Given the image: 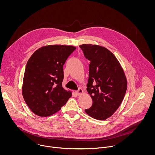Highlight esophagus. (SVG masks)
I'll use <instances>...</instances> for the list:
<instances>
[{
  "mask_svg": "<svg viewBox=\"0 0 155 155\" xmlns=\"http://www.w3.org/2000/svg\"><path fill=\"white\" fill-rule=\"evenodd\" d=\"M76 95H81L82 94H83L84 93V91H83V89L81 88H79L78 90H77L76 92Z\"/></svg>",
  "mask_w": 155,
  "mask_h": 155,
  "instance_id": "1",
  "label": "esophagus"
}]
</instances>
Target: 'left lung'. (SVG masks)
I'll return each instance as SVG.
<instances>
[{"label": "left lung", "mask_w": 155, "mask_h": 155, "mask_svg": "<svg viewBox=\"0 0 155 155\" xmlns=\"http://www.w3.org/2000/svg\"><path fill=\"white\" fill-rule=\"evenodd\" d=\"M89 65L87 90L92 105L85 112L97 120H106L119 108L127 89V81L122 67L112 52L96 45L79 46Z\"/></svg>", "instance_id": "1"}]
</instances>
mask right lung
<instances>
[{
	"instance_id": "add662e5",
	"label": "right lung",
	"mask_w": 155,
	"mask_h": 155,
	"mask_svg": "<svg viewBox=\"0 0 155 155\" xmlns=\"http://www.w3.org/2000/svg\"><path fill=\"white\" fill-rule=\"evenodd\" d=\"M76 47L48 45L36 50L28 60L24 72L22 94L35 114L51 116L66 104L71 92L63 88V65Z\"/></svg>"
}]
</instances>
